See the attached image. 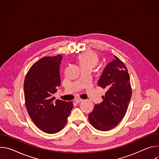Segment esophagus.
<instances>
[{
  "label": "esophagus",
  "instance_id": "obj_1",
  "mask_svg": "<svg viewBox=\"0 0 159 159\" xmlns=\"http://www.w3.org/2000/svg\"><path fill=\"white\" fill-rule=\"evenodd\" d=\"M82 101H83V99H80V98H77V99H75V101L77 103H79V102H82Z\"/></svg>",
  "mask_w": 159,
  "mask_h": 159
}]
</instances>
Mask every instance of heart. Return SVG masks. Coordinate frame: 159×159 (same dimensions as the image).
<instances>
[{"label":"heart","mask_w":159,"mask_h":159,"mask_svg":"<svg viewBox=\"0 0 159 159\" xmlns=\"http://www.w3.org/2000/svg\"><path fill=\"white\" fill-rule=\"evenodd\" d=\"M76 61L81 70L86 69L92 70L98 64L99 56L93 51L87 50L79 55L76 58Z\"/></svg>","instance_id":"obj_1"}]
</instances>
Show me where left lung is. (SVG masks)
Segmentation results:
<instances>
[{
	"label": "left lung",
	"instance_id": "1",
	"mask_svg": "<svg viewBox=\"0 0 159 159\" xmlns=\"http://www.w3.org/2000/svg\"><path fill=\"white\" fill-rule=\"evenodd\" d=\"M104 68L98 84L107 91L96 104L89 120L100 131L114 128L125 116L131 98L130 79L125 65L117 57Z\"/></svg>",
	"mask_w": 159,
	"mask_h": 159
}]
</instances>
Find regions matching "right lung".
I'll return each mask as SVG.
<instances>
[{
    "instance_id": "obj_1",
    "label": "right lung",
    "mask_w": 159,
    "mask_h": 159,
    "mask_svg": "<svg viewBox=\"0 0 159 159\" xmlns=\"http://www.w3.org/2000/svg\"><path fill=\"white\" fill-rule=\"evenodd\" d=\"M62 57H45L34 63L24 82L25 104L32 121L43 131L52 134L66 123L73 104L57 99L53 94L60 86V65Z\"/></svg>"
}]
</instances>
